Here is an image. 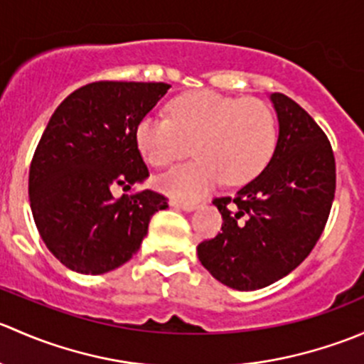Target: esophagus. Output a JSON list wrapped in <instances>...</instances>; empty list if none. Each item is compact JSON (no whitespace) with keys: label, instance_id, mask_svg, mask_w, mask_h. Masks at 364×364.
I'll return each mask as SVG.
<instances>
[{"label":"esophagus","instance_id":"obj_1","mask_svg":"<svg viewBox=\"0 0 364 364\" xmlns=\"http://www.w3.org/2000/svg\"><path fill=\"white\" fill-rule=\"evenodd\" d=\"M168 204L176 209H183V211H193L196 209V203H185V200H179V199H171Z\"/></svg>","mask_w":364,"mask_h":364}]
</instances>
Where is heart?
Returning a JSON list of instances; mask_svg holds the SVG:
<instances>
[{
	"mask_svg": "<svg viewBox=\"0 0 364 364\" xmlns=\"http://www.w3.org/2000/svg\"><path fill=\"white\" fill-rule=\"evenodd\" d=\"M139 151L155 167H167L193 151L199 159L178 165L156 179L174 199H199L222 183L241 185L260 174L278 141L274 114L259 98H234L193 91L174 98L168 117L139 121Z\"/></svg>",
	"mask_w": 364,
	"mask_h": 364,
	"instance_id": "obj_1",
	"label": "heart"
}]
</instances>
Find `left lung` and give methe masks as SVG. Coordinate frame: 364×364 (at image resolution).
Listing matches in <instances>:
<instances>
[{
  "label": "left lung",
  "mask_w": 364,
  "mask_h": 364,
  "mask_svg": "<svg viewBox=\"0 0 364 364\" xmlns=\"http://www.w3.org/2000/svg\"><path fill=\"white\" fill-rule=\"evenodd\" d=\"M278 142L269 164L234 197H215L222 232L197 247L203 266L236 291L267 287L296 269L317 245L336 190L331 142L314 117L271 93Z\"/></svg>",
  "instance_id": "left-lung-1"
}]
</instances>
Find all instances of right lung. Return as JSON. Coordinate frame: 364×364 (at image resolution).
<instances>
[{
    "label": "right lung",
    "mask_w": 364,
    "mask_h": 364,
    "mask_svg": "<svg viewBox=\"0 0 364 364\" xmlns=\"http://www.w3.org/2000/svg\"><path fill=\"white\" fill-rule=\"evenodd\" d=\"M165 82L98 80L68 95L50 116L29 167V204L49 252L68 269L104 274L141 248L167 197L130 190L149 176L137 124L167 93Z\"/></svg>",
    "instance_id": "add662e5"
}]
</instances>
